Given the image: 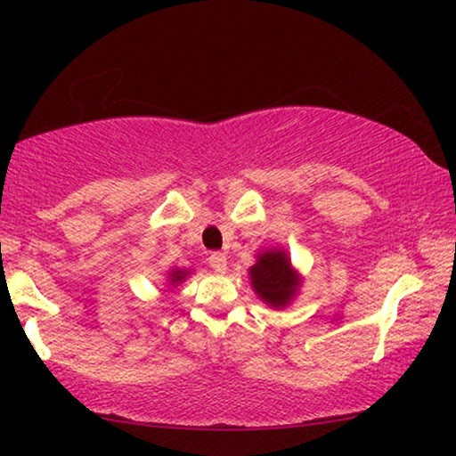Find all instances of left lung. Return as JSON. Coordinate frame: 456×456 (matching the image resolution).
<instances>
[{"label": "left lung", "instance_id": "left-lung-1", "mask_svg": "<svg viewBox=\"0 0 456 456\" xmlns=\"http://www.w3.org/2000/svg\"><path fill=\"white\" fill-rule=\"evenodd\" d=\"M186 276H189V272H184V270H174V272L170 273V282H172V284H180Z\"/></svg>", "mask_w": 456, "mask_h": 456}]
</instances>
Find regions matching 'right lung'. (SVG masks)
<instances>
[{
  "instance_id": "1",
  "label": "right lung",
  "mask_w": 456,
  "mask_h": 456,
  "mask_svg": "<svg viewBox=\"0 0 456 456\" xmlns=\"http://www.w3.org/2000/svg\"><path fill=\"white\" fill-rule=\"evenodd\" d=\"M251 284L257 292L261 301H265L270 307L280 309L286 307L295 298L301 278L292 270L289 253L282 248H267L257 255V264L251 270Z\"/></svg>"
}]
</instances>
